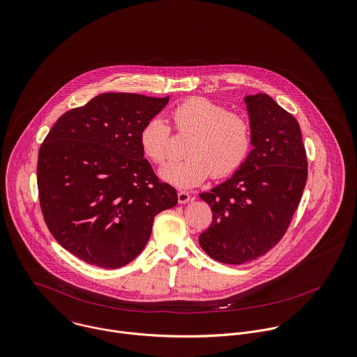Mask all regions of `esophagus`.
I'll list each match as a JSON object with an SVG mask.
<instances>
[{
    "label": "esophagus",
    "instance_id": "34e87169",
    "mask_svg": "<svg viewBox=\"0 0 357 357\" xmlns=\"http://www.w3.org/2000/svg\"><path fill=\"white\" fill-rule=\"evenodd\" d=\"M190 200H192V196H190L189 192H185V190L178 192V202H179L181 204H186V203H189Z\"/></svg>",
    "mask_w": 357,
    "mask_h": 357
}]
</instances>
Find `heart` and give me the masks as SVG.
I'll return each mask as SVG.
<instances>
[{
	"mask_svg": "<svg viewBox=\"0 0 357 357\" xmlns=\"http://www.w3.org/2000/svg\"><path fill=\"white\" fill-rule=\"evenodd\" d=\"M174 128L192 134L182 160L164 164L158 175L162 181L182 189L204 182L210 174L225 178L234 174L248 158L252 149V126L237 112H227L219 103L206 98H190L169 113ZM171 130L158 117L150 119L141 130L139 143L144 155L161 164L169 154Z\"/></svg>",
	"mask_w": 357,
	"mask_h": 357,
	"instance_id": "heart-1",
	"label": "heart"
}]
</instances>
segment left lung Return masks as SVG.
Returning <instances> with one entry per match:
<instances>
[{
    "label": "left lung",
    "mask_w": 357,
    "mask_h": 357,
    "mask_svg": "<svg viewBox=\"0 0 357 357\" xmlns=\"http://www.w3.org/2000/svg\"><path fill=\"white\" fill-rule=\"evenodd\" d=\"M252 126V150L226 182L202 193L213 211L199 236L215 261L240 265L272 250L284 236L301 202L307 160L298 121L269 95L244 98Z\"/></svg>",
    "instance_id": "8db88e82"
}]
</instances>
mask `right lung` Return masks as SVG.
I'll return each mask as SVG.
<instances>
[{
	"mask_svg": "<svg viewBox=\"0 0 357 357\" xmlns=\"http://www.w3.org/2000/svg\"><path fill=\"white\" fill-rule=\"evenodd\" d=\"M167 98L107 92L58 119L38 151L45 223L84 262L117 269L142 252L154 216L178 203L143 158V126Z\"/></svg>",
	"mask_w": 357,
	"mask_h": 357,
	"instance_id": "obj_1",
	"label": "right lung"
}]
</instances>
